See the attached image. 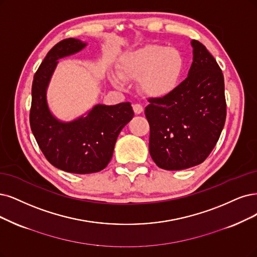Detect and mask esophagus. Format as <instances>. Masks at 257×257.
<instances>
[{"label": "esophagus", "mask_w": 257, "mask_h": 257, "mask_svg": "<svg viewBox=\"0 0 257 257\" xmlns=\"http://www.w3.org/2000/svg\"><path fill=\"white\" fill-rule=\"evenodd\" d=\"M143 107L141 106V104H139V103H136V104H134V111H135V113L136 114H141L142 112H143Z\"/></svg>", "instance_id": "esophagus-1"}]
</instances>
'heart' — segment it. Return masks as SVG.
Masks as SVG:
<instances>
[{
	"instance_id": "heart-1",
	"label": "heart",
	"mask_w": 257,
	"mask_h": 257,
	"mask_svg": "<svg viewBox=\"0 0 257 257\" xmlns=\"http://www.w3.org/2000/svg\"><path fill=\"white\" fill-rule=\"evenodd\" d=\"M185 68L181 52L174 47L149 44L123 54L117 64V75L110 80L122 88L123 80H139L140 91L151 99H162L179 87Z\"/></svg>"
}]
</instances>
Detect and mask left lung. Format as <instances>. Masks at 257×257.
I'll use <instances>...</instances> for the list:
<instances>
[{"instance_id":"8db88e82","label":"left lung","mask_w":257,"mask_h":257,"mask_svg":"<svg viewBox=\"0 0 257 257\" xmlns=\"http://www.w3.org/2000/svg\"><path fill=\"white\" fill-rule=\"evenodd\" d=\"M193 62L187 77L162 99H149V153L166 170L202 163L219 139L226 116L223 74L214 57L192 40Z\"/></svg>"}]
</instances>
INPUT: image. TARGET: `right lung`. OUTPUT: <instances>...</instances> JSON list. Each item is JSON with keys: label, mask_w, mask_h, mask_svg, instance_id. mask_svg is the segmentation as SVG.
Wrapping results in <instances>:
<instances>
[{"label": "right lung", "mask_w": 257, "mask_h": 257, "mask_svg": "<svg viewBox=\"0 0 257 257\" xmlns=\"http://www.w3.org/2000/svg\"><path fill=\"white\" fill-rule=\"evenodd\" d=\"M87 45L70 38L47 53L34 76L30 115L33 135L47 161L66 173L79 175L97 173L108 165L119 132L135 115L130 102L96 103L70 121L54 115L47 88L58 60L79 53Z\"/></svg>", "instance_id": "1"}]
</instances>
